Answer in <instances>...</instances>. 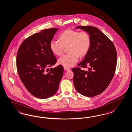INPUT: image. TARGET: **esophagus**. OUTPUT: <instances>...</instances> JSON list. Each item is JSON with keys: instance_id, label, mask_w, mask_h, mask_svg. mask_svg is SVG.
<instances>
[{"instance_id": "esophagus-1", "label": "esophagus", "mask_w": 132, "mask_h": 132, "mask_svg": "<svg viewBox=\"0 0 132 132\" xmlns=\"http://www.w3.org/2000/svg\"><path fill=\"white\" fill-rule=\"evenodd\" d=\"M64 69L65 70H67V71H69V70H71L69 68H66V67H64Z\"/></svg>"}]
</instances>
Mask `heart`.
Listing matches in <instances>:
<instances>
[{"instance_id": "heart-1", "label": "heart", "mask_w": 132, "mask_h": 132, "mask_svg": "<svg viewBox=\"0 0 132 132\" xmlns=\"http://www.w3.org/2000/svg\"><path fill=\"white\" fill-rule=\"evenodd\" d=\"M60 42L53 39L50 43L52 52L57 56H61L68 48V54L60 57L59 64L66 68H70L78 62L79 56H84L90 48L91 40L86 31L68 29L59 36Z\"/></svg>"}]
</instances>
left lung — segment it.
<instances>
[{"label": "left lung", "instance_id": "8db88e82", "mask_svg": "<svg viewBox=\"0 0 132 132\" xmlns=\"http://www.w3.org/2000/svg\"><path fill=\"white\" fill-rule=\"evenodd\" d=\"M90 35V48L79 63L73 68V83L79 94L93 97L105 90L113 79L117 65V54L112 42L97 28L79 26ZM80 67L87 68L85 71Z\"/></svg>", "mask_w": 132, "mask_h": 132}]
</instances>
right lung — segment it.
I'll return each mask as SVG.
<instances>
[{
	"label": "right lung",
	"instance_id": "add662e5",
	"mask_svg": "<svg viewBox=\"0 0 132 132\" xmlns=\"http://www.w3.org/2000/svg\"><path fill=\"white\" fill-rule=\"evenodd\" d=\"M58 30L52 28L31 35L22 42L17 53L19 77L27 90L37 98L46 99L55 94L63 75L61 64L50 71L48 68L56 63L50 43Z\"/></svg>",
	"mask_w": 132,
	"mask_h": 132
}]
</instances>
